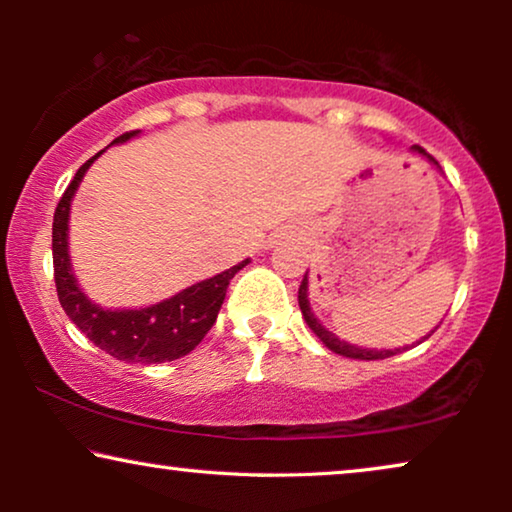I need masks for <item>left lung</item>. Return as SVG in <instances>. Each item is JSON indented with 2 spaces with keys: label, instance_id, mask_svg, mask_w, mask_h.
Returning <instances> with one entry per match:
<instances>
[{
  "label": "left lung",
  "instance_id": "obj_1",
  "mask_svg": "<svg viewBox=\"0 0 512 512\" xmlns=\"http://www.w3.org/2000/svg\"><path fill=\"white\" fill-rule=\"evenodd\" d=\"M417 153H422V156H426L429 160H433L429 153H426L422 146L415 144L412 146ZM436 163V160H433ZM438 165V163H436ZM298 305H300V312H303V317L307 321V326L312 328L314 335L324 342V345L331 349V352L340 354V356H347V359H359V361H377V359H389V356H394L398 349H361V347H354V345H347V342H342L340 338H335V335L331 331H326L324 326L319 324L317 317H314L312 310H310V303H307V275L303 277V282H300V289H298ZM431 335V333H429Z\"/></svg>",
  "mask_w": 512,
  "mask_h": 512
}]
</instances>
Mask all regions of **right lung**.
I'll return each mask as SVG.
<instances>
[{
    "label": "right lung",
    "instance_id": "obj_1",
    "mask_svg": "<svg viewBox=\"0 0 512 512\" xmlns=\"http://www.w3.org/2000/svg\"><path fill=\"white\" fill-rule=\"evenodd\" d=\"M132 135H137V130L116 137L114 144L125 142ZM100 153H95L93 158L79 167V172H76L72 184L65 188L53 214V277L60 305L76 328L114 359L132 363H163L181 359V356L193 352L209 328L214 326L230 279L247 265V261L237 263L230 270L221 272V275L205 279V282L188 286L170 300L144 307V310L111 312L90 303L83 296L79 284H76L72 265H69L67 216L72 195L79 188L90 163Z\"/></svg>",
    "mask_w": 512,
    "mask_h": 512
}]
</instances>
